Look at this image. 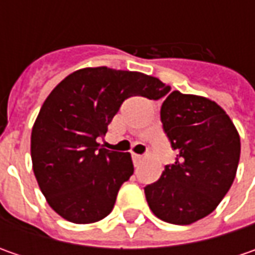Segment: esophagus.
<instances>
[{
  "label": "esophagus",
  "mask_w": 255,
  "mask_h": 255,
  "mask_svg": "<svg viewBox=\"0 0 255 255\" xmlns=\"http://www.w3.org/2000/svg\"><path fill=\"white\" fill-rule=\"evenodd\" d=\"M132 157H133V163H134V166H139V163L142 162V159H143V156H140V154H136V153H133Z\"/></svg>",
  "instance_id": "obj_1"
}]
</instances>
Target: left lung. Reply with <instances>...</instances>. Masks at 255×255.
I'll list each match as a JSON object with an SVG mask.
<instances>
[{
  "instance_id": "left-lung-1",
  "label": "left lung",
  "mask_w": 255,
  "mask_h": 255,
  "mask_svg": "<svg viewBox=\"0 0 255 255\" xmlns=\"http://www.w3.org/2000/svg\"><path fill=\"white\" fill-rule=\"evenodd\" d=\"M163 130L177 152L160 179L144 187L156 217L186 226L209 216L230 190L240 160V136L216 102L179 91L160 109Z\"/></svg>"
}]
</instances>
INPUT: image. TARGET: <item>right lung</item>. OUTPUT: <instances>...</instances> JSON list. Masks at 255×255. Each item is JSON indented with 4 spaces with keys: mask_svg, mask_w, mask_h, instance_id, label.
Instances as JSON below:
<instances>
[{
    "mask_svg": "<svg viewBox=\"0 0 255 255\" xmlns=\"http://www.w3.org/2000/svg\"><path fill=\"white\" fill-rule=\"evenodd\" d=\"M170 91L157 78L106 66L68 75L45 99L31 133L38 186L65 220L89 224L112 211L133 174L130 153L99 147L125 99H160Z\"/></svg>",
    "mask_w": 255,
    "mask_h": 255,
    "instance_id": "add662e5",
    "label": "right lung"
}]
</instances>
